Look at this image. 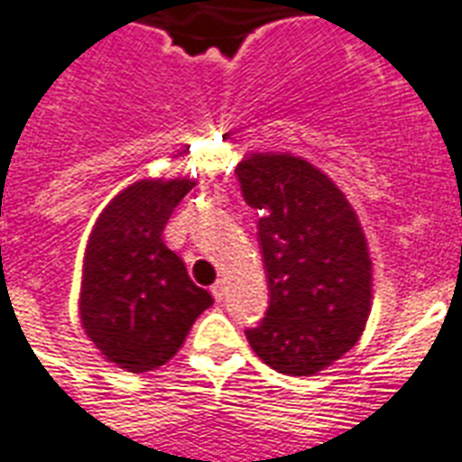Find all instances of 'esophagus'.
I'll return each mask as SVG.
<instances>
[{
    "mask_svg": "<svg viewBox=\"0 0 462 462\" xmlns=\"http://www.w3.org/2000/svg\"><path fill=\"white\" fill-rule=\"evenodd\" d=\"M210 293H213V298H216V300H223L225 293H227V286H225V281H217L216 286L210 288Z\"/></svg>",
    "mask_w": 462,
    "mask_h": 462,
    "instance_id": "34e87169",
    "label": "esophagus"
}]
</instances>
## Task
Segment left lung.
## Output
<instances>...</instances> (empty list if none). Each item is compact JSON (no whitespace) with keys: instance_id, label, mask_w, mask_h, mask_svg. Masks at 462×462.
I'll return each instance as SVG.
<instances>
[{"instance_id":"8db88e82","label":"left lung","mask_w":462,"mask_h":462,"mask_svg":"<svg viewBox=\"0 0 462 462\" xmlns=\"http://www.w3.org/2000/svg\"><path fill=\"white\" fill-rule=\"evenodd\" d=\"M246 206L259 210L269 310L246 329L273 371L315 375L365 329L373 263L358 216L332 179L302 157L256 152L237 164Z\"/></svg>"}]
</instances>
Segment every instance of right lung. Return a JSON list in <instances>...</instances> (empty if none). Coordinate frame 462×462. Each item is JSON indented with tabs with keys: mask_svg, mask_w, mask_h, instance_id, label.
Segmentation results:
<instances>
[{
	"mask_svg": "<svg viewBox=\"0 0 462 462\" xmlns=\"http://www.w3.org/2000/svg\"><path fill=\"white\" fill-rule=\"evenodd\" d=\"M193 186L191 179H140L104 208L87 242L82 329L106 361L130 373L167 364L196 317L213 305L162 239Z\"/></svg>",
	"mask_w": 462,
	"mask_h": 462,
	"instance_id": "1",
	"label": "right lung"
}]
</instances>
